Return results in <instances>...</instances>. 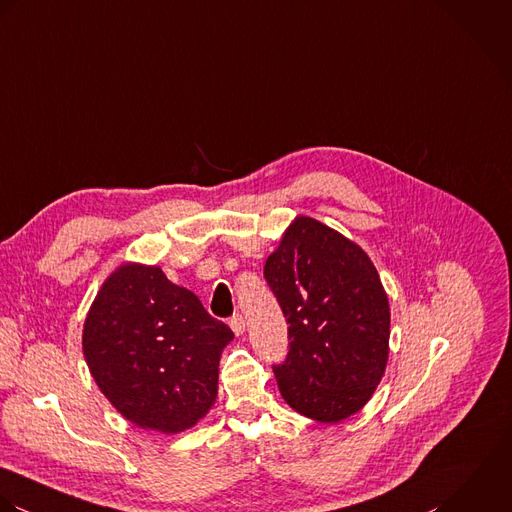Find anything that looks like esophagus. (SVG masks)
Returning <instances> with one entry per match:
<instances>
[{
  "instance_id": "1",
  "label": "esophagus",
  "mask_w": 512,
  "mask_h": 512,
  "mask_svg": "<svg viewBox=\"0 0 512 512\" xmlns=\"http://www.w3.org/2000/svg\"><path fill=\"white\" fill-rule=\"evenodd\" d=\"M229 326H231V330L235 332V336H241V334L245 332V320H243V316H241V314H235V316H231V320H229Z\"/></svg>"
}]
</instances>
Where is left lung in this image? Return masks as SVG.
Masks as SVG:
<instances>
[{"instance_id": "left-lung-1", "label": "left lung", "mask_w": 512, "mask_h": 512, "mask_svg": "<svg viewBox=\"0 0 512 512\" xmlns=\"http://www.w3.org/2000/svg\"><path fill=\"white\" fill-rule=\"evenodd\" d=\"M263 273L289 322L287 360L273 368L283 400L318 423L360 411L390 354V303L368 253L297 215Z\"/></svg>"}]
</instances>
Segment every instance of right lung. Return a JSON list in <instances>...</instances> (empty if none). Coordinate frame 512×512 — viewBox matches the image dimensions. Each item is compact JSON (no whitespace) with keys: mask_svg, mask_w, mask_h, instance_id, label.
<instances>
[{"mask_svg":"<svg viewBox=\"0 0 512 512\" xmlns=\"http://www.w3.org/2000/svg\"><path fill=\"white\" fill-rule=\"evenodd\" d=\"M233 332L158 265L126 261L99 289L83 354L104 398L130 423L174 435L215 404L219 360Z\"/></svg>","mask_w":512,"mask_h":512,"instance_id":"right-lung-1","label":"right lung"}]
</instances>
